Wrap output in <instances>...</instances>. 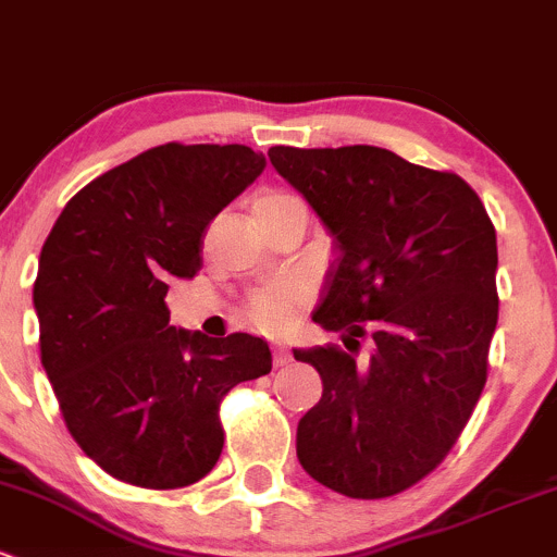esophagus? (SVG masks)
Wrapping results in <instances>:
<instances>
[{"instance_id":"esophagus-1","label":"esophagus","mask_w":557,"mask_h":557,"mask_svg":"<svg viewBox=\"0 0 557 557\" xmlns=\"http://www.w3.org/2000/svg\"><path fill=\"white\" fill-rule=\"evenodd\" d=\"M289 359H292L289 348L281 346V343H276V346H273V364L284 367V364H289Z\"/></svg>"}]
</instances>
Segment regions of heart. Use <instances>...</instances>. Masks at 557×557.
<instances>
[{"mask_svg":"<svg viewBox=\"0 0 557 557\" xmlns=\"http://www.w3.org/2000/svg\"><path fill=\"white\" fill-rule=\"evenodd\" d=\"M295 195L268 190L257 195L255 200V214L273 209V206L292 200ZM308 300H311V289L306 281L300 278H276L271 284L260 286L255 295L246 302V319L262 332H286L297 324V319L306 311Z\"/></svg>","mask_w":557,"mask_h":557,"instance_id":"obj_1","label":"heart"}]
</instances>
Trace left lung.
<instances>
[{
    "instance_id": "8db88e82",
    "label": "left lung",
    "mask_w": 557,
    "mask_h": 557,
    "mask_svg": "<svg viewBox=\"0 0 557 557\" xmlns=\"http://www.w3.org/2000/svg\"><path fill=\"white\" fill-rule=\"evenodd\" d=\"M273 169L335 238L313 321L375 351H295L321 392L297 423V458L326 488L386 498L426 478L467 426L498 319L496 231L478 193L450 171L370 145L271 147Z\"/></svg>"
}]
</instances>
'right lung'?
Wrapping results in <instances>:
<instances>
[{
  "label": "right lung",
  "mask_w": 557,
  "mask_h": 557,
  "mask_svg": "<svg viewBox=\"0 0 557 557\" xmlns=\"http://www.w3.org/2000/svg\"><path fill=\"white\" fill-rule=\"evenodd\" d=\"M265 169L244 145H160L74 195L39 255L42 367L69 434L107 474L171 491L214 469L220 403L271 372L262 337L169 324L165 292L200 271L203 231Z\"/></svg>",
  "instance_id": "1"
}]
</instances>
